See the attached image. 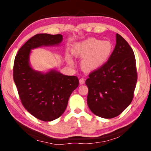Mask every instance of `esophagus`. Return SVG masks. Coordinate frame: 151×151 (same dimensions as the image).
I'll use <instances>...</instances> for the list:
<instances>
[{
	"label": "esophagus",
	"mask_w": 151,
	"mask_h": 151,
	"mask_svg": "<svg viewBox=\"0 0 151 151\" xmlns=\"http://www.w3.org/2000/svg\"><path fill=\"white\" fill-rule=\"evenodd\" d=\"M79 83H80L81 85H83L85 83V79L84 78H81L80 80H79Z\"/></svg>",
	"instance_id": "esophagus-1"
}]
</instances>
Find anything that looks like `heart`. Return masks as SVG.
<instances>
[{
	"label": "heart",
	"mask_w": 151,
	"mask_h": 151,
	"mask_svg": "<svg viewBox=\"0 0 151 151\" xmlns=\"http://www.w3.org/2000/svg\"><path fill=\"white\" fill-rule=\"evenodd\" d=\"M76 57L83 58L82 66L86 71L96 70L105 64L112 52V45L109 40L91 38L78 43L73 50ZM68 62L73 65L72 58L68 57Z\"/></svg>",
	"instance_id": "1"
}]
</instances>
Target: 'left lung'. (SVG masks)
I'll return each mask as SVG.
<instances>
[{
  "label": "left lung",
  "instance_id": "left-lung-1",
  "mask_svg": "<svg viewBox=\"0 0 151 151\" xmlns=\"http://www.w3.org/2000/svg\"><path fill=\"white\" fill-rule=\"evenodd\" d=\"M108 61L92 72L85 82L87 104L95 115L112 119L131 103L137 85L136 60L132 48L119 34Z\"/></svg>",
  "mask_w": 151,
  "mask_h": 151
}]
</instances>
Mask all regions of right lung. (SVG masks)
Segmentation results:
<instances>
[{"label":"right lung","instance_id":"1","mask_svg":"<svg viewBox=\"0 0 151 151\" xmlns=\"http://www.w3.org/2000/svg\"><path fill=\"white\" fill-rule=\"evenodd\" d=\"M63 35L37 34L18 51L13 78L22 105L32 116L42 121H52L66 110L71 93L78 87L76 76L63 75L55 69L47 73L35 70L30 65L31 50L42 46H57Z\"/></svg>","mask_w":151,"mask_h":151}]
</instances>
